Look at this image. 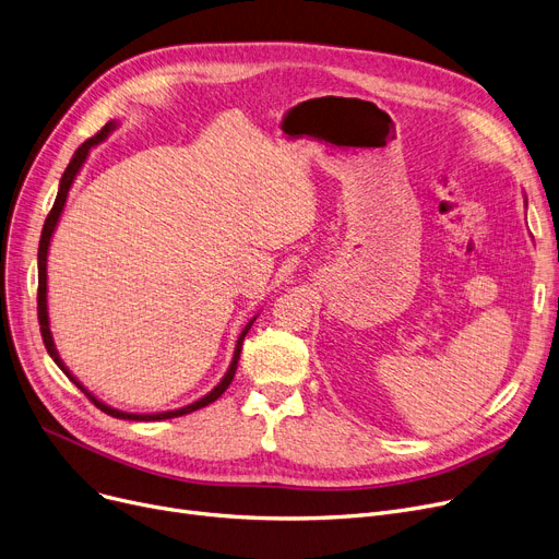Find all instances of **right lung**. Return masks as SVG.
I'll return each instance as SVG.
<instances>
[{
	"instance_id": "obj_1",
	"label": "right lung",
	"mask_w": 559,
	"mask_h": 559,
	"mask_svg": "<svg viewBox=\"0 0 559 559\" xmlns=\"http://www.w3.org/2000/svg\"><path fill=\"white\" fill-rule=\"evenodd\" d=\"M111 130H114V123H107L98 134H93L91 139H86V141L80 145V148L75 151V155H72V159H70V164H68V168H66L63 176H61V185H59L57 201H55V205H52L50 214H47V219H45V226H43V233H40V245H38V324H40V335H43V343H45L47 354L52 356V360L57 362V366H59V368L70 377V381H75V385L80 388V391H84V395H86L95 406H98L100 411H105L107 416H111V418H120V420H166V418H178V416L191 414V411H199V408H203V406L212 404L214 400H219V397L226 393V388L230 385V381H233V377H235V370H237V360H239V354H241V343H245V337H247L249 329L253 326V320L245 326V331H241V335H239V340H237V347H235V356H233L230 368H228L226 377L219 381V385H216L212 393H207V395H205V397H201L199 402H193V404H189V406H182V408H178V411H166V414H153V416L123 414V411H116V408H111V406L103 404L100 400H95V397L86 391V388H84L75 377H72V374L66 370V366H63L61 358H59V354H57V349H55V343H52L50 320H47V247H50V237H52V233H55V228H57V222H59V216H61V210H63V205H66L68 189H70L72 180H75V176H78V171H80V166L84 164V159H86V155H88V151L93 148V145H95V143H100V141H103Z\"/></svg>"
}]
</instances>
